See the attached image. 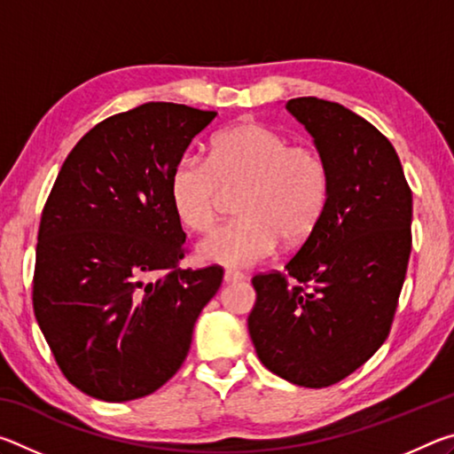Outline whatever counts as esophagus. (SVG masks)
Instances as JSON below:
<instances>
[{"label": "esophagus", "mask_w": 454, "mask_h": 454, "mask_svg": "<svg viewBox=\"0 0 454 454\" xmlns=\"http://www.w3.org/2000/svg\"><path fill=\"white\" fill-rule=\"evenodd\" d=\"M242 280H244L242 272H232V270L224 272V282L226 284H236V282H242Z\"/></svg>", "instance_id": "esophagus-1"}]
</instances>
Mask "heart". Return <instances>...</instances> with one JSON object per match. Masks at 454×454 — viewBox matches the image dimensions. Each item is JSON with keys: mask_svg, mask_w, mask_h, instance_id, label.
I'll list each match as a JSON object with an SVG mask.
<instances>
[{"mask_svg": "<svg viewBox=\"0 0 454 454\" xmlns=\"http://www.w3.org/2000/svg\"><path fill=\"white\" fill-rule=\"evenodd\" d=\"M176 216L206 234L228 196H238L234 224L200 242L204 262L248 268L270 258L278 242L301 246L317 232L330 200V168L310 144H290L262 121H240L210 144L208 162L184 156L168 182Z\"/></svg>", "mask_w": 454, "mask_h": 454, "instance_id": "b5f03b06", "label": "heart"}]
</instances>
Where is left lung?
<instances>
[{"mask_svg":"<svg viewBox=\"0 0 454 454\" xmlns=\"http://www.w3.org/2000/svg\"><path fill=\"white\" fill-rule=\"evenodd\" d=\"M330 168L320 226L286 270L252 278L250 338L268 371L306 388L340 382L387 340L412 246V192L393 144L340 104L294 98Z\"/></svg>","mask_w":454,"mask_h":454,"instance_id":"1","label":"left lung"}]
</instances>
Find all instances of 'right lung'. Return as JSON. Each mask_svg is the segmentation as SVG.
I'll return each instance as SVG.
<instances>
[{"instance_id": "right-lung-1", "label": "right lung", "mask_w": 454, "mask_h": 454, "mask_svg": "<svg viewBox=\"0 0 454 454\" xmlns=\"http://www.w3.org/2000/svg\"><path fill=\"white\" fill-rule=\"evenodd\" d=\"M216 112L148 102L94 126L45 200L34 312L61 374L99 401L152 395L188 356L224 270H182L170 174ZM160 272L156 281L152 273Z\"/></svg>"}]
</instances>
